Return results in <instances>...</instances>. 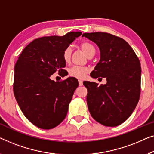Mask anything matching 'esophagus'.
<instances>
[{"label": "esophagus", "instance_id": "34e87169", "mask_svg": "<svg viewBox=\"0 0 154 154\" xmlns=\"http://www.w3.org/2000/svg\"><path fill=\"white\" fill-rule=\"evenodd\" d=\"M79 86H82V85H83V82H82V80L79 79Z\"/></svg>", "mask_w": 154, "mask_h": 154}]
</instances>
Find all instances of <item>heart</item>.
<instances>
[{
	"instance_id": "heart-1",
	"label": "heart",
	"mask_w": 154,
	"mask_h": 154,
	"mask_svg": "<svg viewBox=\"0 0 154 154\" xmlns=\"http://www.w3.org/2000/svg\"><path fill=\"white\" fill-rule=\"evenodd\" d=\"M80 48L86 56H89L91 55H94L96 52V49L94 45L88 42H83L79 45ZM71 56H72V49L70 47H67L63 51L62 57L64 62L68 63L71 60ZM89 72V69L86 67L82 66H72L68 70V73L71 77H76L77 79H84L86 76L88 72Z\"/></svg>"
}]
</instances>
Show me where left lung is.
Listing matches in <instances>:
<instances>
[{
    "label": "left lung",
    "mask_w": 154,
    "mask_h": 154,
    "mask_svg": "<svg viewBox=\"0 0 154 154\" xmlns=\"http://www.w3.org/2000/svg\"><path fill=\"white\" fill-rule=\"evenodd\" d=\"M82 36L96 43L100 51V59L90 76L107 79V84L100 86L94 82H83L88 91V110L100 124L117 126L128 119L139 101L140 60L128 43L119 37L103 32L85 33Z\"/></svg>",
    "instance_id": "obj_1"
}]
</instances>
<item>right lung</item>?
<instances>
[{
  "label": "right lung",
  "instance_id": "obj_1",
  "mask_svg": "<svg viewBox=\"0 0 154 154\" xmlns=\"http://www.w3.org/2000/svg\"><path fill=\"white\" fill-rule=\"evenodd\" d=\"M81 34L70 32L35 39L23 49L15 64V98L26 117L40 128H54L67 115L77 79L68 77L54 82L50 76L65 70L63 51Z\"/></svg>",
  "mask_w": 154,
  "mask_h": 154
}]
</instances>
